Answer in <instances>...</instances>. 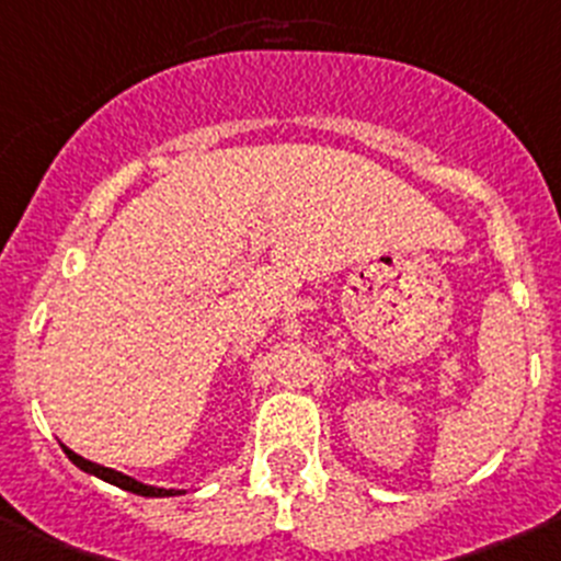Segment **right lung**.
Here are the masks:
<instances>
[{
  "label": "right lung",
  "instance_id": "add662e5",
  "mask_svg": "<svg viewBox=\"0 0 561 561\" xmlns=\"http://www.w3.org/2000/svg\"><path fill=\"white\" fill-rule=\"evenodd\" d=\"M62 451H66L68 460H71L77 468H82L84 473H93V477L104 479V482L115 484V488H121V490H129V493L146 495V499H164V495H181V493H184V490H164V488H153V484H142V482H137V479L126 477V473H121V471H112V468L95 466V462H90V460H84V457L73 455L68 446H62Z\"/></svg>",
  "mask_w": 561,
  "mask_h": 561
}]
</instances>
